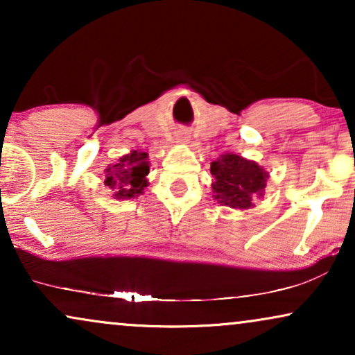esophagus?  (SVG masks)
I'll return each mask as SVG.
<instances>
[{
	"mask_svg": "<svg viewBox=\"0 0 355 355\" xmlns=\"http://www.w3.org/2000/svg\"><path fill=\"white\" fill-rule=\"evenodd\" d=\"M176 140L179 144H187L189 142V134L186 132V130H178Z\"/></svg>",
	"mask_w": 355,
	"mask_h": 355,
	"instance_id": "esophagus-1",
	"label": "esophagus"
}]
</instances>
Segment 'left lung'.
I'll return each mask as SVG.
<instances>
[{
    "label": "left lung",
    "instance_id": "obj_1",
    "mask_svg": "<svg viewBox=\"0 0 355 355\" xmlns=\"http://www.w3.org/2000/svg\"><path fill=\"white\" fill-rule=\"evenodd\" d=\"M213 198L221 205L234 210H249L255 207L254 198L263 197L270 173L257 162L234 153L220 155L210 166Z\"/></svg>",
    "mask_w": 355,
    "mask_h": 355
}]
</instances>
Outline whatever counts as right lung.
<instances>
[{
    "label": "right lung",
    "mask_w": 355,
    "mask_h": 355,
    "mask_svg": "<svg viewBox=\"0 0 355 355\" xmlns=\"http://www.w3.org/2000/svg\"><path fill=\"white\" fill-rule=\"evenodd\" d=\"M148 153L132 150L105 168V184L116 200H130L144 193V189L148 186Z\"/></svg>",
    "instance_id": "1"
}]
</instances>
